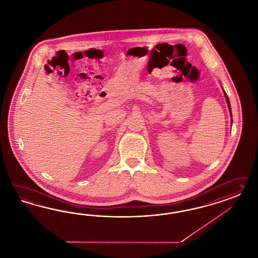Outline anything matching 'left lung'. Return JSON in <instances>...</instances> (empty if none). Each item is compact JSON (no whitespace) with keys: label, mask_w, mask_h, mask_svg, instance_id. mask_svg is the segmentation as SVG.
Instances as JSON below:
<instances>
[{"label":"left lung","mask_w":258,"mask_h":258,"mask_svg":"<svg viewBox=\"0 0 258 258\" xmlns=\"http://www.w3.org/2000/svg\"><path fill=\"white\" fill-rule=\"evenodd\" d=\"M222 90H223V89H222ZM223 93H224V96H225V98H226L228 108H229V110H230V115H231V117H233V115H232V110H231V105H230V101H229V98H228V96H227L226 93H225V91H224V90H223ZM231 121H232V124H233V119H232Z\"/></svg>","instance_id":"8db88e82"}]
</instances>
